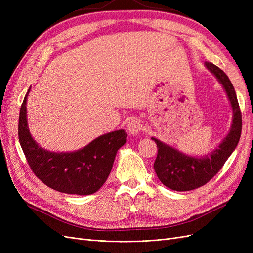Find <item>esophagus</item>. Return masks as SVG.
<instances>
[{"label": "esophagus", "mask_w": 253, "mask_h": 253, "mask_svg": "<svg viewBox=\"0 0 253 253\" xmlns=\"http://www.w3.org/2000/svg\"><path fill=\"white\" fill-rule=\"evenodd\" d=\"M141 127H142V125L140 120L138 119H132L131 121L128 122L127 125V131L129 134L132 135H137L140 131H141Z\"/></svg>", "instance_id": "obj_1"}]
</instances>
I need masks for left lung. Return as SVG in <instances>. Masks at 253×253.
Here are the masks:
<instances>
[{"mask_svg": "<svg viewBox=\"0 0 253 253\" xmlns=\"http://www.w3.org/2000/svg\"><path fill=\"white\" fill-rule=\"evenodd\" d=\"M205 65L223 85L230 101L233 113L231 128L218 147L203 157L183 154L177 149L152 137L158 148L154 163L157 177L166 187L174 191H190L206 185L221 169L240 141L242 114L232 83L216 65L210 62H206Z\"/></svg>", "mask_w": 253, "mask_h": 253, "instance_id": "1", "label": "left lung"}]
</instances>
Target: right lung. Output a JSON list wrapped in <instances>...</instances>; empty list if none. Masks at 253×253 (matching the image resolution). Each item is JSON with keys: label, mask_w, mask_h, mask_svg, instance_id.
I'll return each mask as SVG.
<instances>
[{"label": "right lung", "mask_w": 253, "mask_h": 253, "mask_svg": "<svg viewBox=\"0 0 253 253\" xmlns=\"http://www.w3.org/2000/svg\"><path fill=\"white\" fill-rule=\"evenodd\" d=\"M24 98L19 116V140L35 175L47 187L59 192L89 195L108 179L117 151L126 141V133L118 129L99 136L75 152H50L41 148L30 135Z\"/></svg>", "instance_id": "1"}]
</instances>
